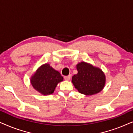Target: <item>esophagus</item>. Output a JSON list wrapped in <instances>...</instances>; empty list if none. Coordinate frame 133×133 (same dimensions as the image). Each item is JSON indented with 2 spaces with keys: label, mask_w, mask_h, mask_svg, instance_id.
I'll list each match as a JSON object with an SVG mask.
<instances>
[{
  "label": "esophagus",
  "mask_w": 133,
  "mask_h": 133,
  "mask_svg": "<svg viewBox=\"0 0 133 133\" xmlns=\"http://www.w3.org/2000/svg\"><path fill=\"white\" fill-rule=\"evenodd\" d=\"M70 79H71V75H69L68 76H65V77H64V79L66 81H70Z\"/></svg>",
  "instance_id": "esophagus-1"
}]
</instances>
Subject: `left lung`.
<instances>
[{
	"label": "left lung",
	"mask_w": 133,
	"mask_h": 133,
	"mask_svg": "<svg viewBox=\"0 0 133 133\" xmlns=\"http://www.w3.org/2000/svg\"><path fill=\"white\" fill-rule=\"evenodd\" d=\"M77 74L72 77V83L80 93L91 96L99 93L106 83L104 72L91 63L81 62L76 65Z\"/></svg>",
	"instance_id": "8db88e82"
}]
</instances>
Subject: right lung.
<instances>
[{
  "label": "right lung",
  "instance_id": "1",
  "mask_svg": "<svg viewBox=\"0 0 133 133\" xmlns=\"http://www.w3.org/2000/svg\"><path fill=\"white\" fill-rule=\"evenodd\" d=\"M63 81L60 72L48 63L39 66L30 78L33 88L43 96L53 93L58 83Z\"/></svg>",
  "mask_w": 133,
  "mask_h": 133
}]
</instances>
